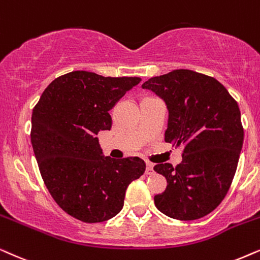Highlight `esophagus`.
Here are the masks:
<instances>
[{"mask_svg": "<svg viewBox=\"0 0 260 260\" xmlns=\"http://www.w3.org/2000/svg\"><path fill=\"white\" fill-rule=\"evenodd\" d=\"M145 174L146 175H152L153 174V164L150 161L146 162V170H145Z\"/></svg>", "mask_w": 260, "mask_h": 260, "instance_id": "esophagus-1", "label": "esophagus"}]
</instances>
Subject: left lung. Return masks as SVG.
Segmentation results:
<instances>
[{
  "label": "left lung",
  "instance_id": "left-lung-1",
  "mask_svg": "<svg viewBox=\"0 0 260 260\" xmlns=\"http://www.w3.org/2000/svg\"><path fill=\"white\" fill-rule=\"evenodd\" d=\"M169 109L166 143L183 145L182 162L157 164L166 189L154 196L158 210L182 221L208 215L233 181L244 141L240 109L227 89L210 76L179 69L143 84Z\"/></svg>",
  "mask_w": 260,
  "mask_h": 260
}]
</instances>
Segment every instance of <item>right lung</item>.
<instances>
[{
  "label": "right lung",
  "mask_w": 260,
  "mask_h": 260,
  "mask_svg": "<svg viewBox=\"0 0 260 260\" xmlns=\"http://www.w3.org/2000/svg\"><path fill=\"white\" fill-rule=\"evenodd\" d=\"M139 77L72 71L52 81L32 113L30 141L45 185L75 219L95 223L122 209L126 189L145 172L140 158H103L96 136L110 131L109 110Z\"/></svg>",
  "instance_id": "add662e5"
}]
</instances>
